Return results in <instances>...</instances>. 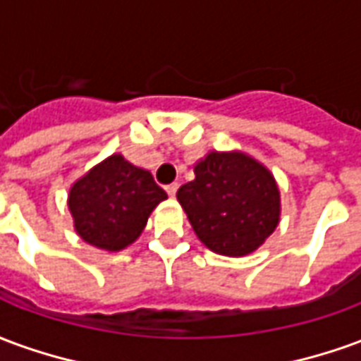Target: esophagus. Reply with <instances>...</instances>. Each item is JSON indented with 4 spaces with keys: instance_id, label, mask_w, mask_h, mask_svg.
I'll return each instance as SVG.
<instances>
[{
    "instance_id": "1",
    "label": "esophagus",
    "mask_w": 361,
    "mask_h": 361,
    "mask_svg": "<svg viewBox=\"0 0 361 361\" xmlns=\"http://www.w3.org/2000/svg\"><path fill=\"white\" fill-rule=\"evenodd\" d=\"M178 188H180L178 183H170V185H166V193L170 197H173L176 195V191H178Z\"/></svg>"
}]
</instances>
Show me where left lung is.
<instances>
[{"mask_svg": "<svg viewBox=\"0 0 361 361\" xmlns=\"http://www.w3.org/2000/svg\"><path fill=\"white\" fill-rule=\"evenodd\" d=\"M178 201L199 240L220 255H247L279 224L274 178L240 152H211L195 166V180L178 189Z\"/></svg>", "mask_w": 361, "mask_h": 361, "instance_id": "8db88e82", "label": "left lung"}]
</instances>
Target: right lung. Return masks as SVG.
Listing matches in <instances>:
<instances>
[{"instance_id":"1","label":"right lung","mask_w":361,"mask_h":361,"mask_svg":"<svg viewBox=\"0 0 361 361\" xmlns=\"http://www.w3.org/2000/svg\"><path fill=\"white\" fill-rule=\"evenodd\" d=\"M166 197L150 172L114 154L71 188L69 211L85 242L119 251L141 235L152 209Z\"/></svg>"}]
</instances>
